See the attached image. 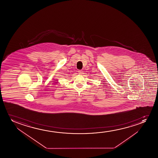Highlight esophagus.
Segmentation results:
<instances>
[{
    "instance_id": "1",
    "label": "esophagus",
    "mask_w": 158,
    "mask_h": 158,
    "mask_svg": "<svg viewBox=\"0 0 158 158\" xmlns=\"http://www.w3.org/2000/svg\"><path fill=\"white\" fill-rule=\"evenodd\" d=\"M78 72H79V74H82L84 73V72L82 71V70H79Z\"/></svg>"
}]
</instances>
